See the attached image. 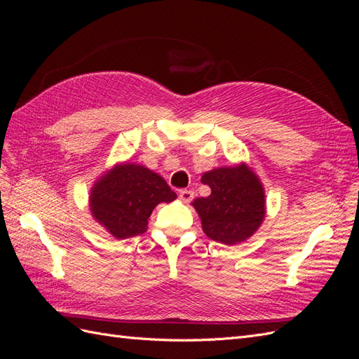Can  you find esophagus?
Here are the masks:
<instances>
[{
    "instance_id": "1",
    "label": "esophagus",
    "mask_w": 359,
    "mask_h": 359,
    "mask_svg": "<svg viewBox=\"0 0 359 359\" xmlns=\"http://www.w3.org/2000/svg\"><path fill=\"white\" fill-rule=\"evenodd\" d=\"M193 198H194V191H193V190H181V191H180V199H181L184 203L191 202Z\"/></svg>"
}]
</instances>
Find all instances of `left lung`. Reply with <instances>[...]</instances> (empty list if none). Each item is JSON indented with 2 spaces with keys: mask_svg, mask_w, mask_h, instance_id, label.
<instances>
[{
  "mask_svg": "<svg viewBox=\"0 0 359 359\" xmlns=\"http://www.w3.org/2000/svg\"><path fill=\"white\" fill-rule=\"evenodd\" d=\"M201 181L210 186L211 194L194 199L191 205L205 235L226 245L253 236L266 215L265 189L253 169L241 161L205 172Z\"/></svg>",
  "mask_w": 359,
  "mask_h": 359,
  "instance_id": "1",
  "label": "left lung"
}]
</instances>
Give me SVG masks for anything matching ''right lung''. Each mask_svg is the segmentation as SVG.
Segmentation results:
<instances>
[{
    "mask_svg": "<svg viewBox=\"0 0 359 359\" xmlns=\"http://www.w3.org/2000/svg\"><path fill=\"white\" fill-rule=\"evenodd\" d=\"M177 199L168 182L158 173L136 165L116 163L104 170L90 191L93 219L116 240H126L147 232L148 219L161 202Z\"/></svg>",
    "mask_w": 359,
    "mask_h": 359,
    "instance_id": "right-lung-1",
    "label": "right lung"
}]
</instances>
